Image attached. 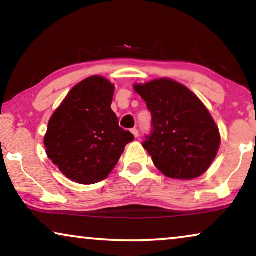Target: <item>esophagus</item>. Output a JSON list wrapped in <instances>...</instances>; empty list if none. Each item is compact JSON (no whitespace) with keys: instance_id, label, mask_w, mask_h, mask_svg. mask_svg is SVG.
<instances>
[{"instance_id":"1","label":"esophagus","mask_w":256,"mask_h":256,"mask_svg":"<svg viewBox=\"0 0 256 256\" xmlns=\"http://www.w3.org/2000/svg\"><path fill=\"white\" fill-rule=\"evenodd\" d=\"M132 135L135 136V138H138V129L132 128Z\"/></svg>"}]
</instances>
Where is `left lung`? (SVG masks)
Segmentation results:
<instances>
[{
    "mask_svg": "<svg viewBox=\"0 0 256 256\" xmlns=\"http://www.w3.org/2000/svg\"><path fill=\"white\" fill-rule=\"evenodd\" d=\"M152 113V132L143 148L163 174L194 180L206 172L220 146V134L204 104L182 84L162 78L134 86Z\"/></svg>",
    "mask_w": 256,
    "mask_h": 256,
    "instance_id": "obj_1",
    "label": "left lung"
}]
</instances>
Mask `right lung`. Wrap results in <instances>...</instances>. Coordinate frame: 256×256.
<instances>
[{
    "label": "right lung",
    "instance_id": "obj_1",
    "mask_svg": "<svg viewBox=\"0 0 256 256\" xmlns=\"http://www.w3.org/2000/svg\"><path fill=\"white\" fill-rule=\"evenodd\" d=\"M113 96V84L90 76L70 90L48 121L46 155L76 183L96 184L107 178L134 140L118 126L110 108Z\"/></svg>",
    "mask_w": 256,
    "mask_h": 256
}]
</instances>
